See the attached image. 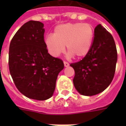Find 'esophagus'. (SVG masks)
Listing matches in <instances>:
<instances>
[{
    "instance_id": "1",
    "label": "esophagus",
    "mask_w": 126,
    "mask_h": 126,
    "mask_svg": "<svg viewBox=\"0 0 126 126\" xmlns=\"http://www.w3.org/2000/svg\"><path fill=\"white\" fill-rule=\"evenodd\" d=\"M63 63H64V65H65V67H69V63H68V62H67V61H64V62H63Z\"/></svg>"
}]
</instances>
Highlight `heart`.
<instances>
[{
	"label": "heart",
	"mask_w": 126,
	"mask_h": 126,
	"mask_svg": "<svg viewBox=\"0 0 126 126\" xmlns=\"http://www.w3.org/2000/svg\"><path fill=\"white\" fill-rule=\"evenodd\" d=\"M94 36V28L89 23H68L56 27L53 35H47L44 42L47 51L53 57L61 55L67 46L69 57L74 55L81 59L89 53Z\"/></svg>",
	"instance_id": "obj_1"
}]
</instances>
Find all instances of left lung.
Listing matches in <instances>:
<instances>
[{"instance_id":"left-lung-1","label":"left lung","mask_w":126,"mask_h":126,"mask_svg":"<svg viewBox=\"0 0 126 126\" xmlns=\"http://www.w3.org/2000/svg\"><path fill=\"white\" fill-rule=\"evenodd\" d=\"M117 57L112 34L101 24L97 25L88 55L79 62L70 65L75 72L73 84L76 90L86 96L103 92L113 79Z\"/></svg>"}]
</instances>
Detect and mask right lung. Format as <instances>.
Listing matches in <instances>:
<instances>
[{
    "label": "right lung",
    "mask_w": 126,
    "mask_h": 126,
    "mask_svg": "<svg viewBox=\"0 0 126 126\" xmlns=\"http://www.w3.org/2000/svg\"><path fill=\"white\" fill-rule=\"evenodd\" d=\"M44 24L29 21L11 40L8 65L14 82L27 97L44 101L53 95L63 61L49 55L46 47Z\"/></svg>",
    "instance_id": "obj_1"
}]
</instances>
